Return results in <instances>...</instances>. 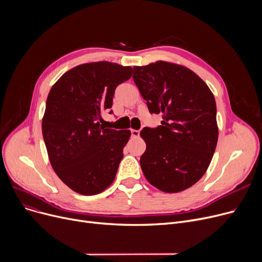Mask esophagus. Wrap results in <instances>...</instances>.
Listing matches in <instances>:
<instances>
[{
  "label": "esophagus",
  "mask_w": 262,
  "mask_h": 262,
  "mask_svg": "<svg viewBox=\"0 0 262 262\" xmlns=\"http://www.w3.org/2000/svg\"><path fill=\"white\" fill-rule=\"evenodd\" d=\"M130 133H132V137H133V138H138L139 135H140V132L137 130V129H132Z\"/></svg>",
  "instance_id": "esophagus-1"
}]
</instances>
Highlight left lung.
Masks as SVG:
<instances>
[{
	"instance_id": "1",
	"label": "left lung",
	"mask_w": 262,
	"mask_h": 262,
	"mask_svg": "<svg viewBox=\"0 0 262 262\" xmlns=\"http://www.w3.org/2000/svg\"><path fill=\"white\" fill-rule=\"evenodd\" d=\"M133 78L149 113L163 119L157 128L140 132L146 144L142 172L160 191H184L207 171L216 147L214 96L193 71L168 61L136 66Z\"/></svg>"
}]
</instances>
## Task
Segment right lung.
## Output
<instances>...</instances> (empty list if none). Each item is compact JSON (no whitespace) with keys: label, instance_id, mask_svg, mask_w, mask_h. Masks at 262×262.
Instances as JSON below:
<instances>
[{"label":"right lung","instance_id":"obj_1","mask_svg":"<svg viewBox=\"0 0 262 262\" xmlns=\"http://www.w3.org/2000/svg\"><path fill=\"white\" fill-rule=\"evenodd\" d=\"M132 71L109 61L82 63L67 71L49 92L42 118L49 159L76 193L99 194L115 181L130 130L105 128L98 121Z\"/></svg>","mask_w":262,"mask_h":262}]
</instances>
